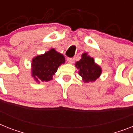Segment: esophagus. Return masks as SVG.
Here are the masks:
<instances>
[{
  "label": "esophagus",
  "mask_w": 133,
  "mask_h": 133,
  "mask_svg": "<svg viewBox=\"0 0 133 133\" xmlns=\"http://www.w3.org/2000/svg\"><path fill=\"white\" fill-rule=\"evenodd\" d=\"M67 61H68V62L69 63H73V62H74L73 59L71 57L68 58V59H67Z\"/></svg>",
  "instance_id": "esophagus-1"
}]
</instances>
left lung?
Masks as SVG:
<instances>
[{"label":"left lung","mask_w":133,"mask_h":133,"mask_svg":"<svg viewBox=\"0 0 133 133\" xmlns=\"http://www.w3.org/2000/svg\"><path fill=\"white\" fill-rule=\"evenodd\" d=\"M76 66L79 70V75L85 82H94L101 74V68L95 63L93 58L88 56L87 53L82 55L81 59L76 63Z\"/></svg>","instance_id":"8db88e82"}]
</instances>
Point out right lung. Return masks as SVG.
<instances>
[{
    "instance_id": "1",
    "label": "right lung",
    "mask_w": 133,
    "mask_h": 133,
    "mask_svg": "<svg viewBox=\"0 0 133 133\" xmlns=\"http://www.w3.org/2000/svg\"><path fill=\"white\" fill-rule=\"evenodd\" d=\"M65 58L53 49L32 60V76L38 82L49 81L57 72L58 67L65 63Z\"/></svg>"
}]
</instances>
